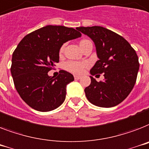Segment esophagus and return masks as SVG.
<instances>
[{"instance_id":"34e87169","label":"esophagus","mask_w":149,"mask_h":149,"mask_svg":"<svg viewBox=\"0 0 149 149\" xmlns=\"http://www.w3.org/2000/svg\"><path fill=\"white\" fill-rule=\"evenodd\" d=\"M74 79H75V80H78V79H80V78H81V76L74 75Z\"/></svg>"}]
</instances>
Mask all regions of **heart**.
I'll return each mask as SVG.
<instances>
[{
    "instance_id": "obj_1",
    "label": "heart",
    "mask_w": 149,
    "mask_h": 149,
    "mask_svg": "<svg viewBox=\"0 0 149 149\" xmlns=\"http://www.w3.org/2000/svg\"><path fill=\"white\" fill-rule=\"evenodd\" d=\"M91 42L87 39H83L79 41V46L83 50L85 47L88 44ZM64 48L65 46L63 45L62 47L60 48V54H61L64 52ZM87 68V64L84 62H78V61H69L65 64V69L66 71L71 72L74 74H81L84 72V69Z\"/></svg>"
}]
</instances>
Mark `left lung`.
I'll use <instances>...</instances> for the list:
<instances>
[{
  "label": "left lung",
  "instance_id": "8db88e82",
  "mask_svg": "<svg viewBox=\"0 0 149 149\" xmlns=\"http://www.w3.org/2000/svg\"><path fill=\"white\" fill-rule=\"evenodd\" d=\"M94 41L98 61L90 74H102L103 81L92 76L91 84L84 89L91 104L102 108L116 106L132 90L139 69V58L130 44L119 34L100 26L76 28Z\"/></svg>",
  "mask_w": 149,
  "mask_h": 149
}]
</instances>
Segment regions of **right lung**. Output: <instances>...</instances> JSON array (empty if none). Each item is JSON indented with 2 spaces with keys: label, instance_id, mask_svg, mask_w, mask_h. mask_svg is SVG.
I'll use <instances>...</instances> for the list:
<instances>
[{
  "label": "right lung",
  "instance_id": "1",
  "mask_svg": "<svg viewBox=\"0 0 149 149\" xmlns=\"http://www.w3.org/2000/svg\"><path fill=\"white\" fill-rule=\"evenodd\" d=\"M72 27L47 25L26 35L12 55L10 72L14 86L30 107L39 111H50L65 102L67 84L74 76L61 70L54 78L47 74L59 61L63 44L80 38Z\"/></svg>",
  "mask_w": 149,
  "mask_h": 149
}]
</instances>
